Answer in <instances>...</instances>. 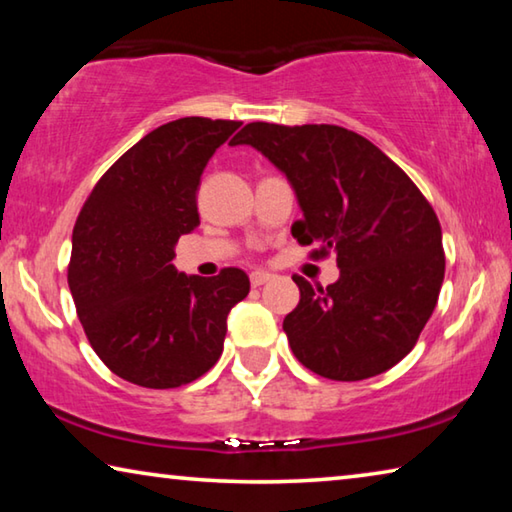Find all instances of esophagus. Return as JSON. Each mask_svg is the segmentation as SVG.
I'll list each match as a JSON object with an SVG mask.
<instances>
[{
  "instance_id": "34e87169",
  "label": "esophagus",
  "mask_w": 512,
  "mask_h": 512,
  "mask_svg": "<svg viewBox=\"0 0 512 512\" xmlns=\"http://www.w3.org/2000/svg\"><path fill=\"white\" fill-rule=\"evenodd\" d=\"M271 273H266V271H253L250 273V284H253V287H262V284H266L268 280H271Z\"/></svg>"
}]
</instances>
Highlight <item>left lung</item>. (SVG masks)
I'll list each match as a JSON object with an SVG mask.
<instances>
[{
  "label": "left lung",
  "mask_w": 512,
  "mask_h": 512,
  "mask_svg": "<svg viewBox=\"0 0 512 512\" xmlns=\"http://www.w3.org/2000/svg\"><path fill=\"white\" fill-rule=\"evenodd\" d=\"M250 144L287 173L302 207L291 225L311 259L336 253L329 287L293 282L300 302L284 318L296 359L320 377L381 375L418 343L445 277L443 230L413 180L375 144L332 124L253 121L230 142Z\"/></svg>",
  "instance_id": "1"
}]
</instances>
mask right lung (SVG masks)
<instances>
[{"label": "right lung", "mask_w": 512, "mask_h": 512, "mask_svg": "<svg viewBox=\"0 0 512 512\" xmlns=\"http://www.w3.org/2000/svg\"><path fill=\"white\" fill-rule=\"evenodd\" d=\"M239 126L183 117L155 128L103 173L81 207L69 291L92 350L131 384L178 388L205 375L223 352L230 309L248 296L241 268L198 277L171 264L180 235L201 223L205 164Z\"/></svg>", "instance_id": "obj_1"}]
</instances>
